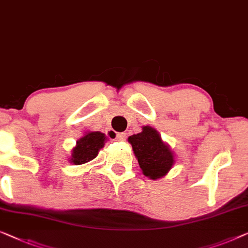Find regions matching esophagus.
Segmentation results:
<instances>
[{
    "mask_svg": "<svg viewBox=\"0 0 248 248\" xmlns=\"http://www.w3.org/2000/svg\"><path fill=\"white\" fill-rule=\"evenodd\" d=\"M125 139H126V134L125 133H116L115 140H117V141H124Z\"/></svg>",
    "mask_w": 248,
    "mask_h": 248,
    "instance_id": "esophagus-1",
    "label": "esophagus"
}]
</instances>
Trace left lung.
I'll use <instances>...</instances> for the list:
<instances>
[{
	"instance_id": "left-lung-1",
	"label": "left lung",
	"mask_w": 248,
	"mask_h": 248,
	"mask_svg": "<svg viewBox=\"0 0 248 248\" xmlns=\"http://www.w3.org/2000/svg\"><path fill=\"white\" fill-rule=\"evenodd\" d=\"M143 174L151 179L166 175L173 166V154L161 140L159 133L150 126L128 138Z\"/></svg>"
}]
</instances>
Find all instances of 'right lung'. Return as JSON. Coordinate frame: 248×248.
Segmentation results:
<instances>
[{"mask_svg":"<svg viewBox=\"0 0 248 248\" xmlns=\"http://www.w3.org/2000/svg\"><path fill=\"white\" fill-rule=\"evenodd\" d=\"M106 136L100 132H91L77 141L76 148L71 153V163L79 166L94 160L98 151L103 148Z\"/></svg>","mask_w":248,"mask_h":248,"instance_id":"add662e5","label":"right lung"}]
</instances>
